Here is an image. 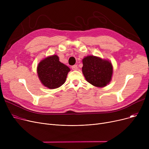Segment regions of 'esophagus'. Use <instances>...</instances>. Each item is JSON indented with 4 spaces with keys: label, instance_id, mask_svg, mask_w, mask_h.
Listing matches in <instances>:
<instances>
[{
    "label": "esophagus",
    "instance_id": "34e87169",
    "mask_svg": "<svg viewBox=\"0 0 149 149\" xmlns=\"http://www.w3.org/2000/svg\"><path fill=\"white\" fill-rule=\"evenodd\" d=\"M71 68L73 69V70H77V69H78V67H77V65H73V66H72V67H71Z\"/></svg>",
    "mask_w": 149,
    "mask_h": 149
}]
</instances>
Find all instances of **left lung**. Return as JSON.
Returning <instances> with one entry per match:
<instances>
[{
	"label": "left lung",
	"mask_w": 149,
	"mask_h": 149,
	"mask_svg": "<svg viewBox=\"0 0 149 149\" xmlns=\"http://www.w3.org/2000/svg\"><path fill=\"white\" fill-rule=\"evenodd\" d=\"M82 71L88 82L95 86L104 87L112 79L113 68L111 62L95 56L83 60Z\"/></svg>",
	"instance_id": "obj_1"
}]
</instances>
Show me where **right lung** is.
I'll use <instances>...</instances> for the list:
<instances>
[{"mask_svg": "<svg viewBox=\"0 0 149 149\" xmlns=\"http://www.w3.org/2000/svg\"><path fill=\"white\" fill-rule=\"evenodd\" d=\"M70 69L59 61L56 55L41 61L37 66L39 79L45 86L56 89L63 84Z\"/></svg>", "mask_w": 149, "mask_h": 149, "instance_id": "1", "label": "right lung"}]
</instances>
